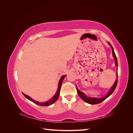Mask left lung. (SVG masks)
Listing matches in <instances>:
<instances>
[{
    "instance_id": "1",
    "label": "left lung",
    "mask_w": 133,
    "mask_h": 133,
    "mask_svg": "<svg viewBox=\"0 0 133 133\" xmlns=\"http://www.w3.org/2000/svg\"><path fill=\"white\" fill-rule=\"evenodd\" d=\"M111 49H112V55H113V57L114 58V59L115 60V65L116 66H118V61H117V58H116V57L115 55V52L114 51V49L113 48H112V46H111V44L108 43ZM116 79L115 80V82L114 84V85H112V87L111 88V89H110L109 91L108 92V93L104 96V98H90V97H88L87 96H86V95L83 93V92L80 91L79 89L78 88H77V87H76V90H77V92H78V95H79V96L80 98H81L84 101H85L86 103H88V104H99V103H102L103 101H104V100H105L107 98H108L109 96L112 92H114V90L116 88V85H117V83H118V73H116Z\"/></svg>"
}]
</instances>
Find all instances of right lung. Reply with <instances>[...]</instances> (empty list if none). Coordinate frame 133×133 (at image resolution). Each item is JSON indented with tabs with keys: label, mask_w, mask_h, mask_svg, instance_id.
I'll use <instances>...</instances> for the list:
<instances>
[{
	"label": "right lung",
	"mask_w": 133,
	"mask_h": 133,
	"mask_svg": "<svg viewBox=\"0 0 133 133\" xmlns=\"http://www.w3.org/2000/svg\"><path fill=\"white\" fill-rule=\"evenodd\" d=\"M66 75H63L61 78H60L59 82V84H58V90L57 91V92H56L55 94L54 95V96L53 98H51L50 100H48V101H46L45 102H43V103H40V102H37L35 101V100H33V99H31L30 96H29L28 95L25 94H23V95H24V96L25 98H26L28 99H29V100H30V101H31L32 102H33L34 103L37 104V105H41V106H45V107H47V106H49L50 105H51L52 104H53L54 102H55L57 100H58L59 96V94H60V88H61V86H62V82L63 81V79H64V78L65 77Z\"/></svg>",
	"instance_id": "obj_1"
}]
</instances>
